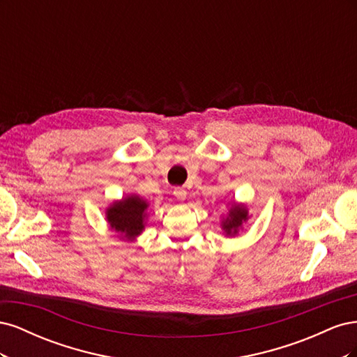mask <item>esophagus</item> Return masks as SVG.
<instances>
[{
    "label": "esophagus",
    "instance_id": "1",
    "mask_svg": "<svg viewBox=\"0 0 357 357\" xmlns=\"http://www.w3.org/2000/svg\"><path fill=\"white\" fill-rule=\"evenodd\" d=\"M186 189H183V188H176L174 189V197L178 199V201H185L186 199Z\"/></svg>",
    "mask_w": 357,
    "mask_h": 357
}]
</instances>
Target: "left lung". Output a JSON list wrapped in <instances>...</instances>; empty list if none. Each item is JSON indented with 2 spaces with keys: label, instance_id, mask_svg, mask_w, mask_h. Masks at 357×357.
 I'll use <instances>...</instances> for the list:
<instances>
[{
  "label": "left lung",
  "instance_id": "left-lung-1",
  "mask_svg": "<svg viewBox=\"0 0 357 357\" xmlns=\"http://www.w3.org/2000/svg\"><path fill=\"white\" fill-rule=\"evenodd\" d=\"M248 220V210L243 204H232L229 213L222 220V229L225 231L226 236H234L238 234L240 228L244 222Z\"/></svg>",
  "mask_w": 357,
  "mask_h": 357
}]
</instances>
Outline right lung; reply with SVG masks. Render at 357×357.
Here are the masks:
<instances>
[{
    "label": "right lung",
    "mask_w": 357,
    "mask_h": 357,
    "mask_svg": "<svg viewBox=\"0 0 357 357\" xmlns=\"http://www.w3.org/2000/svg\"><path fill=\"white\" fill-rule=\"evenodd\" d=\"M147 207L149 204L146 199L138 195H129L113 202L107 208L105 218L113 231L121 234L122 238L132 241L144 229Z\"/></svg>",
    "instance_id": "add662e5"
}]
</instances>
